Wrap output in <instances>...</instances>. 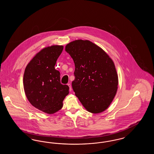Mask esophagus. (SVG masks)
<instances>
[{"label":"esophagus","instance_id":"1","mask_svg":"<svg viewBox=\"0 0 154 154\" xmlns=\"http://www.w3.org/2000/svg\"><path fill=\"white\" fill-rule=\"evenodd\" d=\"M67 85H68V86L69 87V91H72V86H71V84H70V83H69V84H68Z\"/></svg>","mask_w":154,"mask_h":154}]
</instances>
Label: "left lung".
Returning <instances> with one entry per match:
<instances>
[{
	"label": "left lung",
	"mask_w": 154,
	"mask_h": 154,
	"mask_svg": "<svg viewBox=\"0 0 154 154\" xmlns=\"http://www.w3.org/2000/svg\"><path fill=\"white\" fill-rule=\"evenodd\" d=\"M73 59L75 79L72 88L86 110L100 113L106 110L117 93L118 79L109 56L89 40H77L66 45Z\"/></svg>",
	"instance_id": "1"
}]
</instances>
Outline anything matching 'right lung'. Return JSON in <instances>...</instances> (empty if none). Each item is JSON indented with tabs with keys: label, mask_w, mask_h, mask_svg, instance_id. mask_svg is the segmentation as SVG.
Segmentation results:
<instances>
[{
	"label": "right lung",
	"mask_w": 154,
	"mask_h": 154,
	"mask_svg": "<svg viewBox=\"0 0 154 154\" xmlns=\"http://www.w3.org/2000/svg\"><path fill=\"white\" fill-rule=\"evenodd\" d=\"M63 48L62 45L44 48L30 60L23 74V88L29 102L47 114L61 109L69 92V86L60 83V73L55 69Z\"/></svg>",
	"instance_id": "right-lung-1"
}]
</instances>
